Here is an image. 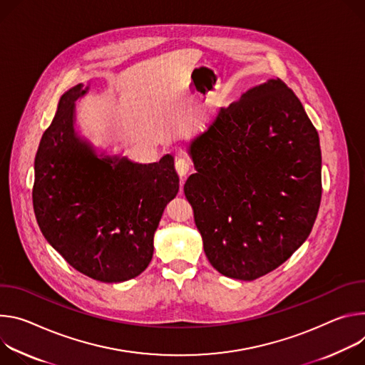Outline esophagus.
I'll use <instances>...</instances> for the list:
<instances>
[{"instance_id":"esophagus-1","label":"esophagus","mask_w":365,"mask_h":365,"mask_svg":"<svg viewBox=\"0 0 365 365\" xmlns=\"http://www.w3.org/2000/svg\"><path fill=\"white\" fill-rule=\"evenodd\" d=\"M190 168H191V164H190V160L187 158H177V160H175V170H177L178 175L181 177L182 182H184V177L188 174Z\"/></svg>"}]
</instances>
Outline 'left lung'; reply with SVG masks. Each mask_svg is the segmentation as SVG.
<instances>
[{"label": "left lung", "mask_w": 365, "mask_h": 365, "mask_svg": "<svg viewBox=\"0 0 365 365\" xmlns=\"http://www.w3.org/2000/svg\"><path fill=\"white\" fill-rule=\"evenodd\" d=\"M195 174L184 184L210 264L252 281L297 251L322 197L319 135L279 78L222 107L188 146Z\"/></svg>", "instance_id": "8db88e82"}]
</instances>
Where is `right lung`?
<instances>
[{
    "label": "right lung",
    "instance_id": "1",
    "mask_svg": "<svg viewBox=\"0 0 365 365\" xmlns=\"http://www.w3.org/2000/svg\"><path fill=\"white\" fill-rule=\"evenodd\" d=\"M78 84L59 100L34 159L33 209L45 239L76 271L121 282L146 269L153 235L180 190L174 158L139 164L97 153L75 128Z\"/></svg>",
    "mask_w": 365,
    "mask_h": 365
}]
</instances>
